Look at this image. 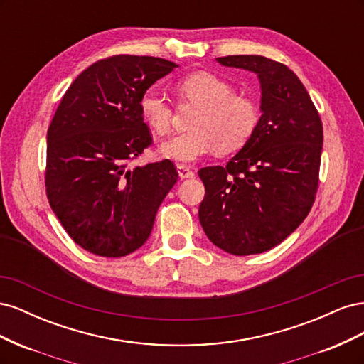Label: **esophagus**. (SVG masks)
Returning <instances> with one entry per match:
<instances>
[{
  "instance_id": "esophagus-1",
  "label": "esophagus",
  "mask_w": 364,
  "mask_h": 364,
  "mask_svg": "<svg viewBox=\"0 0 364 364\" xmlns=\"http://www.w3.org/2000/svg\"><path fill=\"white\" fill-rule=\"evenodd\" d=\"M178 173L181 179L194 178V171L190 167H186V165H178Z\"/></svg>"
}]
</instances>
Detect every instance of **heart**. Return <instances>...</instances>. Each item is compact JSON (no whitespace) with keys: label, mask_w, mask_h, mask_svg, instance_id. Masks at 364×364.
Here are the masks:
<instances>
[{"label":"heart","mask_w":364,"mask_h":364,"mask_svg":"<svg viewBox=\"0 0 364 364\" xmlns=\"http://www.w3.org/2000/svg\"><path fill=\"white\" fill-rule=\"evenodd\" d=\"M181 102L199 106L190 123L191 132L176 135L159 146L162 156L190 164L213 151L240 150L258 124V109L249 97L234 94V87L213 73L188 74L176 86ZM139 114L158 135L167 134L173 109L156 90H147L139 98Z\"/></svg>","instance_id":"heart-1"}]
</instances>
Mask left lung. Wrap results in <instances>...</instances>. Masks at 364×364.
<instances>
[{
	"label": "left lung",
	"instance_id": "obj_1",
	"mask_svg": "<svg viewBox=\"0 0 364 364\" xmlns=\"http://www.w3.org/2000/svg\"><path fill=\"white\" fill-rule=\"evenodd\" d=\"M215 60L257 74L261 117L226 167L199 170L205 185L199 220L217 247L253 255L279 245L310 213L323 127L305 86L289 67L253 54Z\"/></svg>",
	"mask_w": 364,
	"mask_h": 364
}]
</instances>
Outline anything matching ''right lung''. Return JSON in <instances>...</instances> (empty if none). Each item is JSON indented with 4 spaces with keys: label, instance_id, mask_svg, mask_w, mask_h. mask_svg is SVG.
Returning <instances> with one entry per match:
<instances>
[{
    "label": "right lung",
    "instance_id": "1",
    "mask_svg": "<svg viewBox=\"0 0 364 364\" xmlns=\"http://www.w3.org/2000/svg\"><path fill=\"white\" fill-rule=\"evenodd\" d=\"M179 65L114 56L87 67L65 92L47 134L46 186L68 235L98 257L146 243L178 171L170 159L129 167L151 144L139 98Z\"/></svg>",
    "mask_w": 364,
    "mask_h": 364
}]
</instances>
